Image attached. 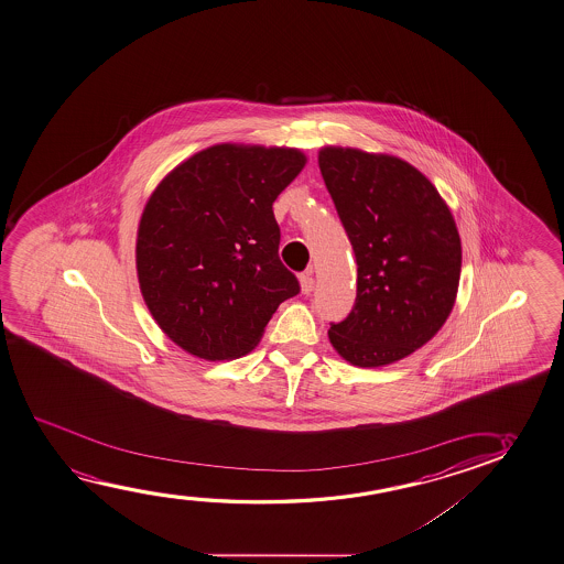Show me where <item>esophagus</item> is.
<instances>
[{
  "mask_svg": "<svg viewBox=\"0 0 564 564\" xmlns=\"http://www.w3.org/2000/svg\"><path fill=\"white\" fill-rule=\"evenodd\" d=\"M301 291L303 294H311L314 291V278H312V271H306L301 275Z\"/></svg>",
  "mask_w": 564,
  "mask_h": 564,
  "instance_id": "esophagus-1",
  "label": "esophagus"
}]
</instances>
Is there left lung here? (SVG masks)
Here are the masks:
<instances>
[{"mask_svg": "<svg viewBox=\"0 0 564 564\" xmlns=\"http://www.w3.org/2000/svg\"><path fill=\"white\" fill-rule=\"evenodd\" d=\"M318 164L357 260L355 306L329 341L355 367L392 365L431 341L454 308L456 220L431 180L398 156L324 148Z\"/></svg>", "mask_w": 564, "mask_h": 564, "instance_id": "left-lung-1", "label": "left lung"}]
</instances>
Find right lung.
I'll return each instance as SVG.
<instances>
[{
	"label": "right lung",
	"mask_w": 564,
	"mask_h": 564,
	"mask_svg": "<svg viewBox=\"0 0 564 564\" xmlns=\"http://www.w3.org/2000/svg\"><path fill=\"white\" fill-rule=\"evenodd\" d=\"M304 164L299 149L220 143L180 163L149 197L135 245L139 289L184 351L242 357L301 291L279 260L273 202Z\"/></svg>",
	"instance_id": "right-lung-1"
}]
</instances>
